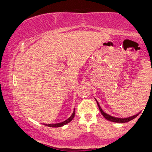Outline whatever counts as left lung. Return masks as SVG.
<instances>
[{
	"instance_id": "8db88e82",
	"label": "left lung",
	"mask_w": 152,
	"mask_h": 152,
	"mask_svg": "<svg viewBox=\"0 0 152 152\" xmlns=\"http://www.w3.org/2000/svg\"><path fill=\"white\" fill-rule=\"evenodd\" d=\"M96 102H97V104H98L99 109V110H100V111H101V113H102V114L103 115V116H104V118H106V119H107V120H109V121H110L116 122V123H125V122L130 121L131 120L134 119V118L137 117L138 115L140 114V112H139V113H138L137 114L134 115V116H129V117H127V118H117V117H114V116H111V115L107 114H106V113L104 112V111L102 110V108H101V106H100V105H99V102H97V101H96Z\"/></svg>"
}]
</instances>
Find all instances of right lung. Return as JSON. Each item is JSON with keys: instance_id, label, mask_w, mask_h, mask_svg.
<instances>
[{"instance_id": "1", "label": "right lung", "mask_w": 152, "mask_h": 152, "mask_svg": "<svg viewBox=\"0 0 152 152\" xmlns=\"http://www.w3.org/2000/svg\"><path fill=\"white\" fill-rule=\"evenodd\" d=\"M74 116H75V111H74V112H73L72 115H71L70 117H69V118H67L66 121L60 122V123H58V124H43L46 125V126H49V127H60V126H64V125L67 124L68 123H69V122L72 121L73 118H74Z\"/></svg>"}]
</instances>
